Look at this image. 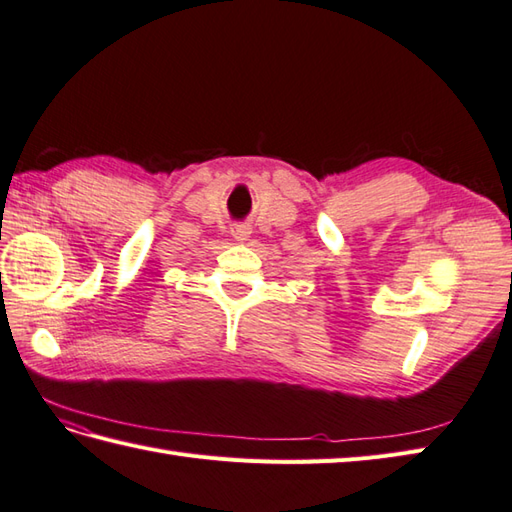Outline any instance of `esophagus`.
Masks as SVG:
<instances>
[{
  "mask_svg": "<svg viewBox=\"0 0 512 512\" xmlns=\"http://www.w3.org/2000/svg\"><path fill=\"white\" fill-rule=\"evenodd\" d=\"M249 234H252V232H249V227H247V225H236L234 230H232V236L236 238V241H241V243H245V241H247Z\"/></svg>",
  "mask_w": 512,
  "mask_h": 512,
  "instance_id": "obj_1",
  "label": "esophagus"
}]
</instances>
